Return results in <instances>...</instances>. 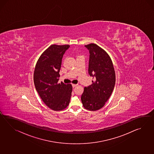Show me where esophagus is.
Masks as SVG:
<instances>
[{
  "instance_id": "1",
  "label": "esophagus",
  "mask_w": 154,
  "mask_h": 154,
  "mask_svg": "<svg viewBox=\"0 0 154 154\" xmlns=\"http://www.w3.org/2000/svg\"><path fill=\"white\" fill-rule=\"evenodd\" d=\"M72 87H73V88H75V87H76V86L77 85H75V84H72Z\"/></svg>"
}]
</instances>
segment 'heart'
Here are the masks:
<instances>
[{"instance_id":"1","label":"heart","mask_w":154,"mask_h":154,"mask_svg":"<svg viewBox=\"0 0 154 154\" xmlns=\"http://www.w3.org/2000/svg\"><path fill=\"white\" fill-rule=\"evenodd\" d=\"M81 56H78V57H81Z\"/></svg>"}]
</instances>
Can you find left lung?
<instances>
[{"label":"left lung","mask_w":154,"mask_h":154,"mask_svg":"<svg viewBox=\"0 0 154 154\" xmlns=\"http://www.w3.org/2000/svg\"><path fill=\"white\" fill-rule=\"evenodd\" d=\"M89 52L88 73L94 79L85 87L81 96L82 104L89 110L102 108L109 98L116 84V73L109 56L95 44L85 46Z\"/></svg>","instance_id":"obj_1"}]
</instances>
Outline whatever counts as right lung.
<instances>
[{"label":"right lung","mask_w":154,"mask_h":154,"mask_svg":"<svg viewBox=\"0 0 154 154\" xmlns=\"http://www.w3.org/2000/svg\"><path fill=\"white\" fill-rule=\"evenodd\" d=\"M69 48V45H51L40 56L35 69V88L45 104L55 111L65 109L71 97L72 85L58 83L62 59Z\"/></svg>","instance_id":"right-lung-1"}]
</instances>
